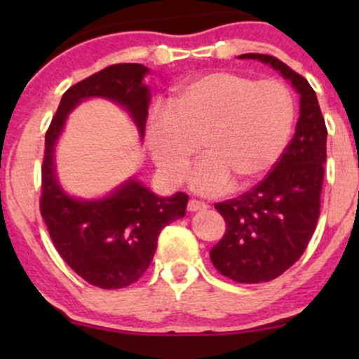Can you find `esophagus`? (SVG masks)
I'll return each mask as SVG.
<instances>
[{"instance_id":"1","label":"esophagus","mask_w":359,"mask_h":359,"mask_svg":"<svg viewBox=\"0 0 359 359\" xmlns=\"http://www.w3.org/2000/svg\"><path fill=\"white\" fill-rule=\"evenodd\" d=\"M187 209L191 212H197V211H205L208 209V204L205 203H201V201H196V199H191L187 204Z\"/></svg>"}]
</instances>
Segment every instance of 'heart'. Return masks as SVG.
Wrapping results in <instances>:
<instances>
[{
    "label": "heart",
    "mask_w": 359,
    "mask_h": 359,
    "mask_svg": "<svg viewBox=\"0 0 359 359\" xmlns=\"http://www.w3.org/2000/svg\"><path fill=\"white\" fill-rule=\"evenodd\" d=\"M295 119L290 89L275 79L211 72L185 82L147 123L155 165L170 184L182 182L194 156L205 155L191 175L196 192L217 194L233 182L262 179L285 150Z\"/></svg>",
    "instance_id": "heart-1"
}]
</instances>
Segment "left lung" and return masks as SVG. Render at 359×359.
Returning <instances> with one entry per match:
<instances>
[{
	"mask_svg": "<svg viewBox=\"0 0 359 359\" xmlns=\"http://www.w3.org/2000/svg\"><path fill=\"white\" fill-rule=\"evenodd\" d=\"M270 64L300 94L295 135L269 175L240 197L214 204L226 233L211 250L212 265L238 283L270 282L306 251L317 226L325 163V128L314 89L277 57L243 53Z\"/></svg>",
	"mask_w": 359,
	"mask_h": 359,
	"instance_id": "left-lung-1",
	"label": "left lung"
}]
</instances>
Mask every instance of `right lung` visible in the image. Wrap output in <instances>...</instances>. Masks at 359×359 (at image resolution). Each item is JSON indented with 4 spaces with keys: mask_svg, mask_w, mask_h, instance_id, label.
<instances>
[{
    "mask_svg": "<svg viewBox=\"0 0 359 359\" xmlns=\"http://www.w3.org/2000/svg\"><path fill=\"white\" fill-rule=\"evenodd\" d=\"M147 74L142 64H114L77 82L64 93L45 133L40 214L62 259L90 285L106 290L131 285L145 273L160 231L185 216L189 196L158 197L130 179L104 199H76L57 182L53 150L67 114L88 97L118 102L143 137L150 104Z\"/></svg>",
    "mask_w": 359,
    "mask_h": 359,
    "instance_id": "right-lung-1",
    "label": "right lung"
}]
</instances>
